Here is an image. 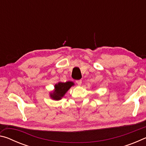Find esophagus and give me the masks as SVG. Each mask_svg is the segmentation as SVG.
<instances>
[{"label": "esophagus", "mask_w": 146, "mask_h": 146, "mask_svg": "<svg viewBox=\"0 0 146 146\" xmlns=\"http://www.w3.org/2000/svg\"><path fill=\"white\" fill-rule=\"evenodd\" d=\"M76 83L77 84L78 86L81 85V84H82V80H76Z\"/></svg>", "instance_id": "34e87169"}]
</instances>
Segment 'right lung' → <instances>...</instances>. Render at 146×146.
Returning <instances> with one entry per match:
<instances>
[{"mask_svg":"<svg viewBox=\"0 0 146 146\" xmlns=\"http://www.w3.org/2000/svg\"><path fill=\"white\" fill-rule=\"evenodd\" d=\"M74 84L72 82H59L55 86V90L53 93L51 94V97L54 100H60L61 98L64 97L65 93Z\"/></svg>","mask_w":146,"mask_h":146,"instance_id":"1","label":"right lung"}]
</instances>
